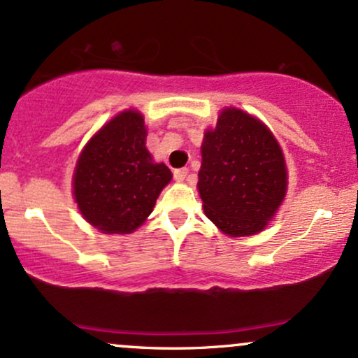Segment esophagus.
<instances>
[{"label": "esophagus", "mask_w": 358, "mask_h": 358, "mask_svg": "<svg viewBox=\"0 0 358 358\" xmlns=\"http://www.w3.org/2000/svg\"><path fill=\"white\" fill-rule=\"evenodd\" d=\"M173 176H175L176 182H183V180L188 176V168H180V170H175Z\"/></svg>", "instance_id": "1"}]
</instances>
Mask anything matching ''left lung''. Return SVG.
Returning a JSON list of instances; mask_svg holds the SVG:
<instances>
[{"label":"left lung","mask_w":358,"mask_h":358,"mask_svg":"<svg viewBox=\"0 0 358 358\" xmlns=\"http://www.w3.org/2000/svg\"><path fill=\"white\" fill-rule=\"evenodd\" d=\"M199 193L205 215L231 237L259 234L282 203L287 171L269 127L236 108H225L202 143Z\"/></svg>","instance_id":"8db88e82"}]
</instances>
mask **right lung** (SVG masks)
<instances>
[{
	"mask_svg": "<svg viewBox=\"0 0 358 358\" xmlns=\"http://www.w3.org/2000/svg\"><path fill=\"white\" fill-rule=\"evenodd\" d=\"M145 117L122 110L89 139L73 171V199L84 219L104 234H131L148 219L171 182L165 163L146 148Z\"/></svg>",
	"mask_w": 358,
	"mask_h": 358,
	"instance_id": "right-lung-1",
	"label": "right lung"
}]
</instances>
